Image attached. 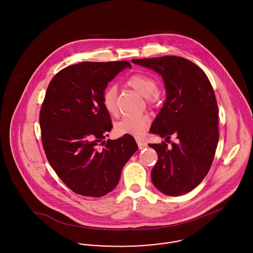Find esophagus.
I'll use <instances>...</instances> for the list:
<instances>
[{"instance_id": "obj_1", "label": "esophagus", "mask_w": 253, "mask_h": 253, "mask_svg": "<svg viewBox=\"0 0 253 253\" xmlns=\"http://www.w3.org/2000/svg\"><path fill=\"white\" fill-rule=\"evenodd\" d=\"M136 142H137V145H138V148L140 149V150H142V149H144V148H147L148 147V144L143 141V140H136Z\"/></svg>"}]
</instances>
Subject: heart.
I'll list each match as a JSON object with an SVG mask.
<instances>
[{
	"label": "heart",
	"mask_w": 253,
	"mask_h": 253,
	"mask_svg": "<svg viewBox=\"0 0 253 253\" xmlns=\"http://www.w3.org/2000/svg\"><path fill=\"white\" fill-rule=\"evenodd\" d=\"M126 84L130 86L140 96H145L150 104H157L160 100V93L157 90V82L154 78L145 74H134L129 77ZM102 103L110 115L116 117L119 114L117 106V89L108 87L102 94ZM150 124V118L142 114L137 116H126L117 122L115 130L119 134H130L141 136Z\"/></svg>",
	"instance_id": "b5f03b06"
}]
</instances>
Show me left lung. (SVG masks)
Instances as JSON below:
<instances>
[{
	"mask_svg": "<svg viewBox=\"0 0 253 253\" xmlns=\"http://www.w3.org/2000/svg\"><path fill=\"white\" fill-rule=\"evenodd\" d=\"M161 76L166 99L150 132L178 143L149 144L158 160L151 175L159 192L178 196L193 191L210 170L216 151L218 106L208 77L197 65L180 57L132 60Z\"/></svg>",
	"mask_w": 253,
	"mask_h": 253,
	"instance_id": "1",
	"label": "left lung"
}]
</instances>
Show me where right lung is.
<instances>
[{
    "label": "right lung",
    "instance_id": "obj_1",
    "mask_svg": "<svg viewBox=\"0 0 253 253\" xmlns=\"http://www.w3.org/2000/svg\"><path fill=\"white\" fill-rule=\"evenodd\" d=\"M126 68H132L128 61H84L60 70L49 84L40 114L42 146L49 164L74 193L100 197L112 192L138 149L130 134L104 140L113 125L102 94Z\"/></svg>",
    "mask_w": 253,
    "mask_h": 253
}]
</instances>
